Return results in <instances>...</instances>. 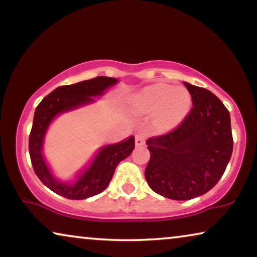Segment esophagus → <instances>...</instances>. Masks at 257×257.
<instances>
[{
	"mask_svg": "<svg viewBox=\"0 0 257 257\" xmlns=\"http://www.w3.org/2000/svg\"><path fill=\"white\" fill-rule=\"evenodd\" d=\"M145 140H146L145 133H143V132L137 133V136H136V145L137 146L144 145V144H145Z\"/></svg>",
	"mask_w": 257,
	"mask_h": 257,
	"instance_id": "esophagus-1",
	"label": "esophagus"
}]
</instances>
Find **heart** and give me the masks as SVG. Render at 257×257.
Returning a JSON list of instances; mask_svg holds the SVG:
<instances>
[{"label": "heart", "mask_w": 257, "mask_h": 257, "mask_svg": "<svg viewBox=\"0 0 257 257\" xmlns=\"http://www.w3.org/2000/svg\"><path fill=\"white\" fill-rule=\"evenodd\" d=\"M137 110L145 114H154L161 127L178 125L191 108V94L184 87H173L168 84L147 86L133 97Z\"/></svg>", "instance_id": "b5f03b06"}]
</instances>
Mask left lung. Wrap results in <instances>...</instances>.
Here are the masks:
<instances>
[{
  "instance_id": "obj_1",
  "label": "left lung",
  "mask_w": 257,
  "mask_h": 257,
  "mask_svg": "<svg viewBox=\"0 0 257 257\" xmlns=\"http://www.w3.org/2000/svg\"><path fill=\"white\" fill-rule=\"evenodd\" d=\"M184 84L192 97L191 111L174 130L146 142L151 154L147 184L172 200H189L210 191L233 152L227 107L209 90Z\"/></svg>"
}]
</instances>
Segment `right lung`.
I'll use <instances>...</instances> for the list:
<instances>
[{"label": "right lung", "instance_id": "right-lung-1", "mask_svg": "<svg viewBox=\"0 0 257 257\" xmlns=\"http://www.w3.org/2000/svg\"><path fill=\"white\" fill-rule=\"evenodd\" d=\"M118 80L112 77H96L83 82L63 85L44 97L36 107L33 127L29 136V154L34 171L38 179L56 194L71 200H83L104 191L113 177L117 165L127 158L135 149V138L103 147L92 164L75 184H63L52 177L42 154L45 131L56 115L93 101L92 97L100 96L107 87Z\"/></svg>", "mask_w": 257, "mask_h": 257}]
</instances>
